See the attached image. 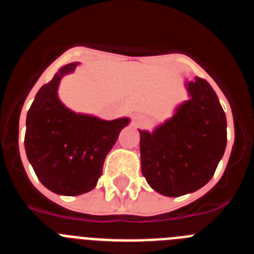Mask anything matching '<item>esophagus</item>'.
Here are the masks:
<instances>
[{
  "mask_svg": "<svg viewBox=\"0 0 254 254\" xmlns=\"http://www.w3.org/2000/svg\"><path fill=\"white\" fill-rule=\"evenodd\" d=\"M134 121H136V123H137V125H142V123L145 122V118H143L142 116H136L134 117Z\"/></svg>",
  "mask_w": 254,
  "mask_h": 254,
  "instance_id": "34e87169",
  "label": "esophagus"
}]
</instances>
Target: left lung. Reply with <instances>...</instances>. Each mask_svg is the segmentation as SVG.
Segmentation results:
<instances>
[{
	"mask_svg": "<svg viewBox=\"0 0 254 254\" xmlns=\"http://www.w3.org/2000/svg\"><path fill=\"white\" fill-rule=\"evenodd\" d=\"M188 99L151 132H140L141 172L158 193L179 197L208 183L226 147V117L206 80L186 81Z\"/></svg>",
	"mask_w": 254,
	"mask_h": 254,
	"instance_id": "obj_1",
	"label": "left lung"
}]
</instances>
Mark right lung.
Segmentation results:
<instances>
[{
  "label": "right lung",
  "mask_w": 254,
  "mask_h": 254,
  "mask_svg": "<svg viewBox=\"0 0 254 254\" xmlns=\"http://www.w3.org/2000/svg\"><path fill=\"white\" fill-rule=\"evenodd\" d=\"M78 62L64 64L40 87L26 116L25 151L42 185L61 196H78L94 190L105 156L131 120L105 121L76 113L58 98L62 77Z\"/></svg>",
  "instance_id": "1"
}]
</instances>
